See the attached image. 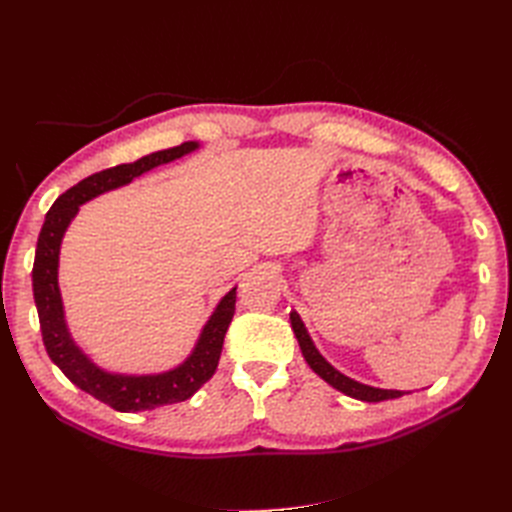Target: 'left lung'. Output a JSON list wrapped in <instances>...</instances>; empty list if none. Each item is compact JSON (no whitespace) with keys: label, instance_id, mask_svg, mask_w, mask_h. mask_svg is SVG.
<instances>
[{"label":"left lung","instance_id":"8db88e82","mask_svg":"<svg viewBox=\"0 0 512 512\" xmlns=\"http://www.w3.org/2000/svg\"><path fill=\"white\" fill-rule=\"evenodd\" d=\"M290 324H292V331L294 335H297V342L301 346V352H303V359L307 361V365L312 367L316 374L324 380L329 382L333 389L342 391L344 395L348 397H354V399H361V401H369V404H376V401H386V399H397L401 395H406L404 391H393V389H376V386H369V384H363V382H356L348 376H344L342 371H337L324 356L318 352V348L314 346L312 337H309L305 324L301 320V316L294 312H290Z\"/></svg>","mask_w":512,"mask_h":512}]
</instances>
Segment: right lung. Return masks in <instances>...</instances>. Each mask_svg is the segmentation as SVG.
Wrapping results in <instances>:
<instances>
[{"mask_svg":"<svg viewBox=\"0 0 512 512\" xmlns=\"http://www.w3.org/2000/svg\"><path fill=\"white\" fill-rule=\"evenodd\" d=\"M198 147L200 145L196 141H188L179 147L149 153V156L132 164H119L100 170V173L83 179L74 188L61 194L49 213H46L40 230L32 282L44 348L49 352L51 361L64 371V376L72 384L119 412H141L168 404H179V401L190 399L215 374L224 346V335L232 316H235L237 286L228 290L220 303L215 305L213 314L196 339L194 350L183 363L168 371H160V374H115V371H106L91 361L76 346L68 331L64 301H61L59 290L61 241H64L66 230L76 218L81 205L89 203L91 198L123 188V185L132 183L136 177L149 173L151 168L188 156Z\"/></svg>","mask_w":512,"mask_h":512,"instance_id":"right-lung-1","label":"right lung"}]
</instances>
